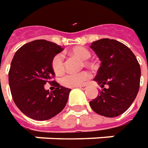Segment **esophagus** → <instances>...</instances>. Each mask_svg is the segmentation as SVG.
<instances>
[{
	"label": "esophagus",
	"mask_w": 148,
	"mask_h": 148,
	"mask_svg": "<svg viewBox=\"0 0 148 148\" xmlns=\"http://www.w3.org/2000/svg\"><path fill=\"white\" fill-rule=\"evenodd\" d=\"M79 88L82 89V90H86V89L87 88V86H86V85H83V86H79Z\"/></svg>",
	"instance_id": "1"
}]
</instances>
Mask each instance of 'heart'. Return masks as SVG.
Listing matches in <instances>:
<instances>
[{"label": "heart", "mask_w": 148, "mask_h": 148, "mask_svg": "<svg viewBox=\"0 0 148 148\" xmlns=\"http://www.w3.org/2000/svg\"><path fill=\"white\" fill-rule=\"evenodd\" d=\"M71 53L78 57L80 59L84 61V65L89 64L86 61L90 58V53L88 49L84 47H75L71 50ZM52 67L56 74H62L64 71V57L62 53L54 56L52 61ZM90 77L87 71H83L78 73H69L61 78V84L66 87H77L82 86Z\"/></svg>", "instance_id": "obj_1"}]
</instances>
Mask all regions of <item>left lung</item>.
Masks as SVG:
<instances>
[{
  "instance_id": "obj_1",
  "label": "left lung",
  "mask_w": 148,
  "mask_h": 148,
  "mask_svg": "<svg viewBox=\"0 0 148 148\" xmlns=\"http://www.w3.org/2000/svg\"><path fill=\"white\" fill-rule=\"evenodd\" d=\"M90 49L101 61L94 81L102 91L90 101L91 109L108 118L117 117L128 110L139 90L141 69L134 53L114 39L102 38L91 43ZM108 84L107 88L103 86Z\"/></svg>"
}]
</instances>
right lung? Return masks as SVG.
<instances>
[{"instance_id":"right-lung-1","label":"right lung","mask_w":148,"mask_h":148,"mask_svg":"<svg viewBox=\"0 0 148 148\" xmlns=\"http://www.w3.org/2000/svg\"><path fill=\"white\" fill-rule=\"evenodd\" d=\"M63 49L53 42L34 40L17 50L9 71V85L14 104L24 114L35 120H48L64 109L71 89L52 82V61ZM54 82L49 92L44 85Z\"/></svg>"}]
</instances>
